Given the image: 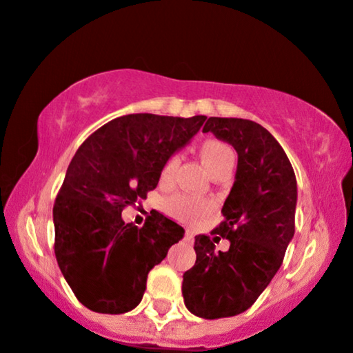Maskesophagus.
Returning <instances> with one entry per match:
<instances>
[{"label":"esophagus","mask_w":353,"mask_h":353,"mask_svg":"<svg viewBox=\"0 0 353 353\" xmlns=\"http://www.w3.org/2000/svg\"><path fill=\"white\" fill-rule=\"evenodd\" d=\"M183 241L186 243V244H193V236L188 233V231H186L185 233V238H183Z\"/></svg>","instance_id":"1"}]
</instances>
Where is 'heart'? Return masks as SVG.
Returning <instances> with one entry per match:
<instances>
[{
  "label": "heart",
  "mask_w": 353,
  "mask_h": 353,
  "mask_svg": "<svg viewBox=\"0 0 353 353\" xmlns=\"http://www.w3.org/2000/svg\"><path fill=\"white\" fill-rule=\"evenodd\" d=\"M200 159L213 178L230 175L234 167V152L231 150L230 145L216 139H208L200 145ZM176 167L178 159L176 157H170L161 167V183L168 185L172 181ZM168 208L176 218L185 219V221H193V219L205 218L210 213L211 205L205 200H194V198L185 196V194H176L168 201Z\"/></svg>",
  "instance_id": "b5f03b06"
}]
</instances>
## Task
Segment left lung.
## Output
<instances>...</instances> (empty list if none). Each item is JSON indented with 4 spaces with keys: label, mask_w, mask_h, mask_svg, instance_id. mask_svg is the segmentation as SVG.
<instances>
[{
    "label": "left lung",
    "mask_w": 353,
    "mask_h": 353,
    "mask_svg": "<svg viewBox=\"0 0 353 353\" xmlns=\"http://www.w3.org/2000/svg\"><path fill=\"white\" fill-rule=\"evenodd\" d=\"M203 132L230 143L238 167L214 236H194L196 263L181 292L196 317H231L254 304L283 264L296 230L297 181L283 147L259 123L210 117ZM221 237L230 241L228 252L216 251Z\"/></svg>",
    "instance_id": "obj_1"
}]
</instances>
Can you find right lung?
Wrapping results in <instances>:
<instances>
[{"label": "right lung", "mask_w": 353, "mask_h": 353, "mask_svg": "<svg viewBox=\"0 0 353 353\" xmlns=\"http://www.w3.org/2000/svg\"><path fill=\"white\" fill-rule=\"evenodd\" d=\"M205 120V115H122L95 130L70 160L52 208L54 252L87 309L101 314L135 309L150 269L183 238V228L159 211L137 228L123 223L122 210L157 188L165 161Z\"/></svg>", "instance_id": "obj_1"}]
</instances>
